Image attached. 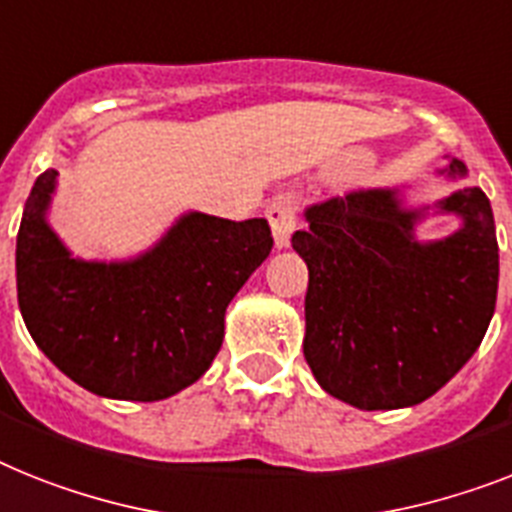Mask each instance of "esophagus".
<instances>
[{
    "label": "esophagus",
    "instance_id": "1",
    "mask_svg": "<svg viewBox=\"0 0 512 512\" xmlns=\"http://www.w3.org/2000/svg\"><path fill=\"white\" fill-rule=\"evenodd\" d=\"M266 219L272 227L274 246L287 248L290 238H293L295 225H298V201L293 196L274 198L272 204L266 206Z\"/></svg>",
    "mask_w": 512,
    "mask_h": 512
}]
</instances>
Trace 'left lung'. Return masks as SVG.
<instances>
[{"instance_id": "left-lung-1", "label": "left lung", "mask_w": 512, "mask_h": 512, "mask_svg": "<svg viewBox=\"0 0 512 512\" xmlns=\"http://www.w3.org/2000/svg\"><path fill=\"white\" fill-rule=\"evenodd\" d=\"M450 180L466 164L450 159ZM460 227L416 238L429 206L398 188L353 190L306 209L293 248L308 266L303 356L322 390L361 411L424 403L481 345L492 322L500 253L489 198L460 188L437 201Z\"/></svg>"}]
</instances>
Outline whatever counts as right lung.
Segmentation results:
<instances>
[{"instance_id": "1", "label": "right lung", "mask_w": 512, "mask_h": 512, "mask_svg": "<svg viewBox=\"0 0 512 512\" xmlns=\"http://www.w3.org/2000/svg\"><path fill=\"white\" fill-rule=\"evenodd\" d=\"M57 170L33 183L18 232V303L33 342L65 377L112 400L154 403L204 377L225 311L272 251L266 219L188 211L128 261H83L46 211Z\"/></svg>"}]
</instances>
